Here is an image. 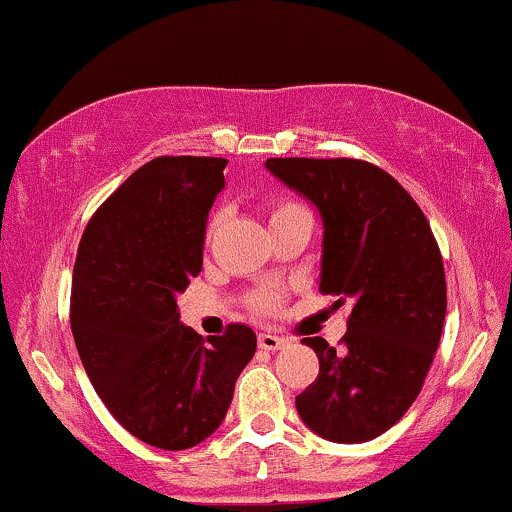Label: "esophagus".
Wrapping results in <instances>:
<instances>
[{
  "label": "esophagus",
  "instance_id": "obj_1",
  "mask_svg": "<svg viewBox=\"0 0 512 512\" xmlns=\"http://www.w3.org/2000/svg\"><path fill=\"white\" fill-rule=\"evenodd\" d=\"M283 346H285L283 336H275V333H271V331L258 333V348L261 350H280Z\"/></svg>",
  "mask_w": 512,
  "mask_h": 512
}]
</instances>
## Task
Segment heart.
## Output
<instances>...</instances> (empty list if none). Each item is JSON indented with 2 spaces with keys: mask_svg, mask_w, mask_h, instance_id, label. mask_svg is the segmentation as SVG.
<instances>
[{
  "mask_svg": "<svg viewBox=\"0 0 512 512\" xmlns=\"http://www.w3.org/2000/svg\"><path fill=\"white\" fill-rule=\"evenodd\" d=\"M297 210H304V208H302V205H297V203H280V205H275V208H273L271 220H278V217L290 215V212H297ZM212 227H215V225H212ZM254 304L258 309H261V312H271V309H275V304H278V295H275V292H271V290H261L254 297Z\"/></svg>",
  "mask_w": 512,
  "mask_h": 512,
  "instance_id": "1",
  "label": "heart"
}]
</instances>
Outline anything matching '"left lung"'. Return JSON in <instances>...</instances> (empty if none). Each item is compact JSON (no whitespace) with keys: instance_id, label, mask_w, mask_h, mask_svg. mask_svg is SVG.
I'll use <instances>...</instances> for the list:
<instances>
[{"instance_id":"obj_1","label":"left lung","mask_w":512,"mask_h":512,"mask_svg":"<svg viewBox=\"0 0 512 512\" xmlns=\"http://www.w3.org/2000/svg\"><path fill=\"white\" fill-rule=\"evenodd\" d=\"M266 169L319 210V290L353 302L343 348L302 338L319 375L295 399L304 426L331 442L389 430L421 392L447 312L442 256L416 200L360 159H268Z\"/></svg>"}]
</instances>
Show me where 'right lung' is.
Returning <instances> with one entry per match:
<instances>
[{"label": "right lung", "instance_id": "1", "mask_svg": "<svg viewBox=\"0 0 512 512\" xmlns=\"http://www.w3.org/2000/svg\"><path fill=\"white\" fill-rule=\"evenodd\" d=\"M227 159L157 157L96 210L79 241L70 324L106 409L159 450H188L225 421L256 333L229 324L208 343L176 295L203 268L208 212Z\"/></svg>", "mask_w": 512, "mask_h": 512}]
</instances>
